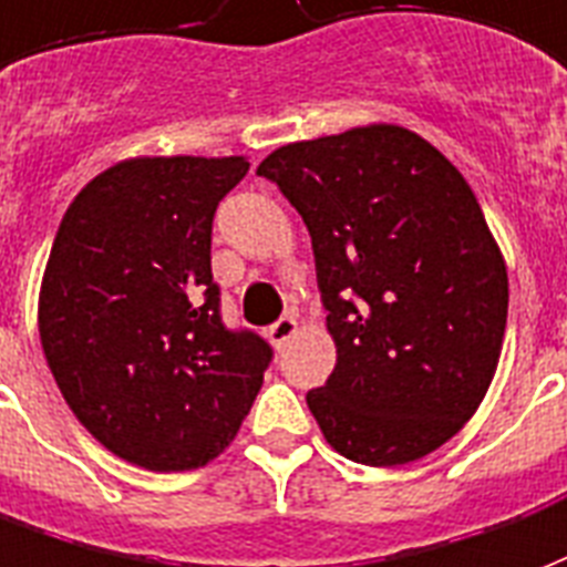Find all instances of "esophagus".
I'll return each mask as SVG.
<instances>
[{"mask_svg": "<svg viewBox=\"0 0 567 567\" xmlns=\"http://www.w3.org/2000/svg\"><path fill=\"white\" fill-rule=\"evenodd\" d=\"M296 329H299V323H296V317L292 313H284L278 323L268 326V341L275 344V350H284V344H287L289 338L296 334Z\"/></svg>", "mask_w": 567, "mask_h": 567, "instance_id": "esophagus-1", "label": "esophagus"}]
</instances>
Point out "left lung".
I'll use <instances>...</instances> for the list:
<instances>
[{
  "label": "left lung",
  "instance_id": "8db88e82",
  "mask_svg": "<svg viewBox=\"0 0 567 567\" xmlns=\"http://www.w3.org/2000/svg\"><path fill=\"white\" fill-rule=\"evenodd\" d=\"M308 226L338 362L308 408L362 465H404L489 390L507 268L456 165L402 126L278 147L256 168Z\"/></svg>",
  "mask_w": 567,
  "mask_h": 567
}]
</instances>
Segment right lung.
<instances>
[{
    "label": "right lung",
    "instance_id": "right-lung-1",
    "mask_svg": "<svg viewBox=\"0 0 567 567\" xmlns=\"http://www.w3.org/2000/svg\"><path fill=\"white\" fill-rule=\"evenodd\" d=\"M244 156L111 165L65 210L39 299L44 359L99 444L151 471L220 453L275 350L229 329L210 275V229Z\"/></svg>",
    "mask_w": 567,
    "mask_h": 567
}]
</instances>
